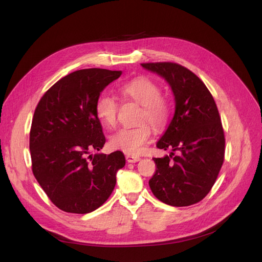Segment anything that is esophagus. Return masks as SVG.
I'll list each match as a JSON object with an SVG mask.
<instances>
[{"label": "esophagus", "instance_id": "obj_1", "mask_svg": "<svg viewBox=\"0 0 262 262\" xmlns=\"http://www.w3.org/2000/svg\"><path fill=\"white\" fill-rule=\"evenodd\" d=\"M126 160L129 162V163H135V162H139L141 160V158L140 157H136V156L127 155L126 156Z\"/></svg>", "mask_w": 262, "mask_h": 262}]
</instances>
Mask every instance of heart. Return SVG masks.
Returning a JSON list of instances; mask_svg holds the SVG:
<instances>
[{"mask_svg":"<svg viewBox=\"0 0 262 262\" xmlns=\"http://www.w3.org/2000/svg\"><path fill=\"white\" fill-rule=\"evenodd\" d=\"M121 96L142 105L140 121L145 120L152 126L161 128L165 126L169 117V105L165 98L161 96L160 86L146 77H139L121 85ZM96 115L104 126L113 128L116 124L118 104L113 97L102 94L98 97ZM151 127L147 123L134 128H123L111 138V146L130 156H138L143 150L145 144L150 140Z\"/></svg>","mask_w":262,"mask_h":262,"instance_id":"heart-1","label":"heart"}]
</instances>
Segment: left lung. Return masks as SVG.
<instances>
[{
    "instance_id": "8db88e82",
    "label": "left lung",
    "mask_w": 262,
    "mask_h": 262,
    "mask_svg": "<svg viewBox=\"0 0 262 262\" xmlns=\"http://www.w3.org/2000/svg\"><path fill=\"white\" fill-rule=\"evenodd\" d=\"M169 85L175 113L157 142L169 156L155 158L157 169L149 186L169 206L185 207L201 202L212 188L223 165L225 138L212 95L197 76L175 63L141 64ZM177 151L178 156H173Z\"/></svg>"
}]
</instances>
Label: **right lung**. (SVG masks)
Here are the masks:
<instances>
[{"mask_svg": "<svg viewBox=\"0 0 262 262\" xmlns=\"http://www.w3.org/2000/svg\"><path fill=\"white\" fill-rule=\"evenodd\" d=\"M122 71H74L57 81L37 105L30 133L32 169L51 202L70 213H90L113 192L126 164L121 151L95 154L105 144L96 101Z\"/></svg>", "mask_w": 262, "mask_h": 262, "instance_id": "1", "label": "right lung"}]
</instances>
